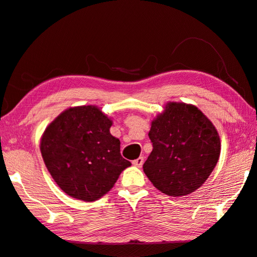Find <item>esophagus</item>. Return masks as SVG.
I'll list each match as a JSON object with an SVG mask.
<instances>
[{
    "label": "esophagus",
    "mask_w": 257,
    "mask_h": 257,
    "mask_svg": "<svg viewBox=\"0 0 257 257\" xmlns=\"http://www.w3.org/2000/svg\"><path fill=\"white\" fill-rule=\"evenodd\" d=\"M144 164V157H138L137 160L133 161V165L137 166V167H142Z\"/></svg>",
    "instance_id": "obj_1"
}]
</instances>
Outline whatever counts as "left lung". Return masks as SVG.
<instances>
[{"instance_id":"obj_1","label":"left lung","mask_w":257,"mask_h":257,"mask_svg":"<svg viewBox=\"0 0 257 257\" xmlns=\"http://www.w3.org/2000/svg\"><path fill=\"white\" fill-rule=\"evenodd\" d=\"M153 151L143 169L153 185L170 197L198 190L220 156L216 127L193 104L167 102L148 133Z\"/></svg>"}]
</instances>
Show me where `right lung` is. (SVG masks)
Returning <instances> with one entry per match:
<instances>
[{
    "mask_svg": "<svg viewBox=\"0 0 257 257\" xmlns=\"http://www.w3.org/2000/svg\"><path fill=\"white\" fill-rule=\"evenodd\" d=\"M112 120L96 105L72 106L47 125L40 152L51 177L65 193L92 202L113 188L132 163L110 134Z\"/></svg>",
    "mask_w": 257,
    "mask_h": 257,
    "instance_id": "add662e5",
    "label": "right lung"
}]
</instances>
